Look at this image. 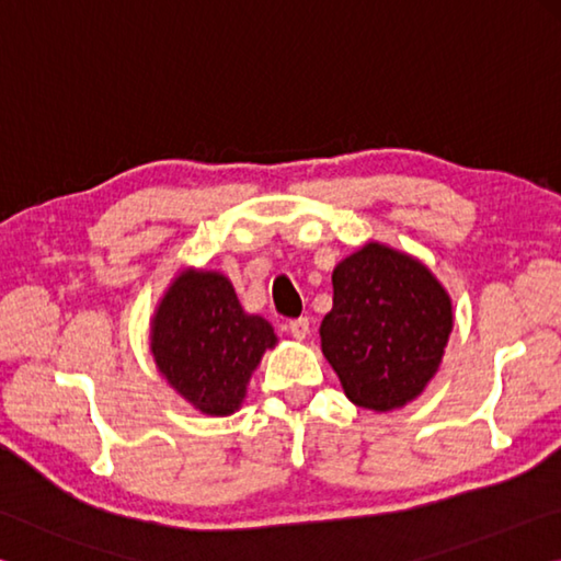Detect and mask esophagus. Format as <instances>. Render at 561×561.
I'll return each instance as SVG.
<instances>
[{
  "instance_id": "1",
  "label": "esophagus",
  "mask_w": 561,
  "mask_h": 561,
  "mask_svg": "<svg viewBox=\"0 0 561 561\" xmlns=\"http://www.w3.org/2000/svg\"><path fill=\"white\" fill-rule=\"evenodd\" d=\"M288 332L296 340H306L308 337V332H310V322H308V318H296V320H290L288 322Z\"/></svg>"
}]
</instances>
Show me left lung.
<instances>
[{
  "mask_svg": "<svg viewBox=\"0 0 561 561\" xmlns=\"http://www.w3.org/2000/svg\"><path fill=\"white\" fill-rule=\"evenodd\" d=\"M322 355L352 404L394 411L434 379L454 330L446 288L409 253L369 241L332 271Z\"/></svg>",
  "mask_w": 561,
  "mask_h": 561,
  "instance_id": "8db88e82",
  "label": "left lung"
}]
</instances>
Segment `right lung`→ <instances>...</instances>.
I'll return each mask as SVG.
<instances>
[{
	"label": "right lung",
	"instance_id": "1",
	"mask_svg": "<svg viewBox=\"0 0 561 561\" xmlns=\"http://www.w3.org/2000/svg\"><path fill=\"white\" fill-rule=\"evenodd\" d=\"M275 342L271 322L241 308L226 275L194 268L172 280L150 330L160 375L209 416H229L241 407L253 369Z\"/></svg>",
	"mask_w": 561,
	"mask_h": 561
}]
</instances>
